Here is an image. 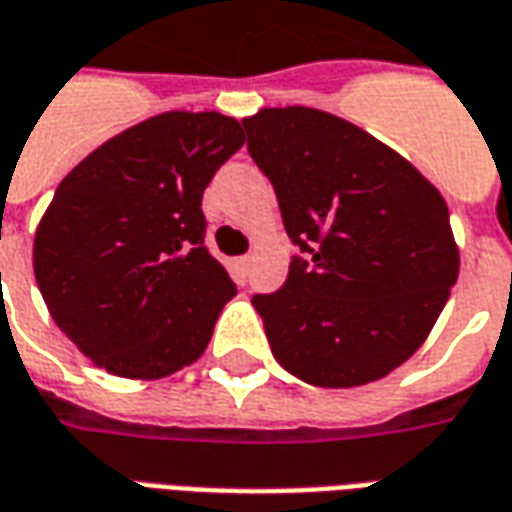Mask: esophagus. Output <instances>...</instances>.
<instances>
[{
    "instance_id": "34e87169",
    "label": "esophagus",
    "mask_w": 512,
    "mask_h": 512,
    "mask_svg": "<svg viewBox=\"0 0 512 512\" xmlns=\"http://www.w3.org/2000/svg\"><path fill=\"white\" fill-rule=\"evenodd\" d=\"M249 266H252V257H249V255L238 257V260H235V277H238L241 282L246 280V274H249Z\"/></svg>"
}]
</instances>
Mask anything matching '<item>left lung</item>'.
<instances>
[{"instance_id": "obj_1", "label": "left lung", "mask_w": 512, "mask_h": 512, "mask_svg": "<svg viewBox=\"0 0 512 512\" xmlns=\"http://www.w3.org/2000/svg\"><path fill=\"white\" fill-rule=\"evenodd\" d=\"M244 130L299 246L280 291L252 296L277 363L321 388L391 374L430 335L457 280L443 196L324 110L266 107Z\"/></svg>"}]
</instances>
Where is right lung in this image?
I'll use <instances>...</instances> for the list:
<instances>
[{
  "label": "right lung",
  "instance_id": "right-lung-1",
  "mask_svg": "<svg viewBox=\"0 0 512 512\" xmlns=\"http://www.w3.org/2000/svg\"><path fill=\"white\" fill-rule=\"evenodd\" d=\"M244 146L221 113H163L57 185L32 266L55 324L116 377L160 380L210 343L235 282L207 252L202 194Z\"/></svg>",
  "mask_w": 512,
  "mask_h": 512
}]
</instances>
